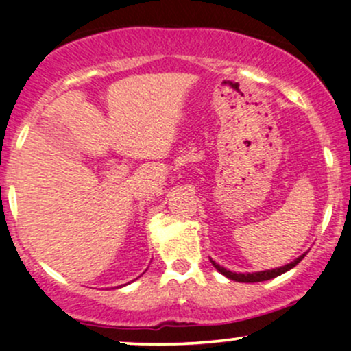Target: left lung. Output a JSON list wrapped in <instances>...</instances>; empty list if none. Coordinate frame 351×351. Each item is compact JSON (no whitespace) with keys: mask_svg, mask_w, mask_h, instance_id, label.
<instances>
[{"mask_svg":"<svg viewBox=\"0 0 351 351\" xmlns=\"http://www.w3.org/2000/svg\"><path fill=\"white\" fill-rule=\"evenodd\" d=\"M304 256H305V254H302V256L297 257V259L293 261V263L287 264V265H282V267L272 269V271H261V272H252V274H236V272H231V271H228V269L221 267V265L216 264L215 261H211V264L215 265V267L221 274H223V276H226L228 279H231V280H236V282H263V280L274 279V277L280 276V274L291 271L292 267H295V265L299 264L302 259H304Z\"/></svg>","mask_w":351,"mask_h":351,"instance_id":"obj_1","label":"left lung"}]
</instances>
